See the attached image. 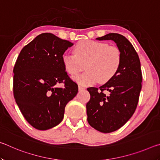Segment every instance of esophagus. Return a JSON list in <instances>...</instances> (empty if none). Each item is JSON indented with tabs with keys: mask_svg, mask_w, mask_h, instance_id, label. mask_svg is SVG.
<instances>
[{
	"mask_svg": "<svg viewBox=\"0 0 160 160\" xmlns=\"http://www.w3.org/2000/svg\"><path fill=\"white\" fill-rule=\"evenodd\" d=\"M78 90H79V91H81V90H85V88H84V87H82V86L79 85V86H78Z\"/></svg>",
	"mask_w": 160,
	"mask_h": 160,
	"instance_id": "esophagus-1",
	"label": "esophagus"
}]
</instances>
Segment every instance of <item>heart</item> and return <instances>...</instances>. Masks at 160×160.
<instances>
[{
    "label": "heart",
    "mask_w": 160,
    "mask_h": 160,
    "mask_svg": "<svg viewBox=\"0 0 160 160\" xmlns=\"http://www.w3.org/2000/svg\"><path fill=\"white\" fill-rule=\"evenodd\" d=\"M121 60L118 47L90 39L80 41L75 46L74 54L65 53L61 57L65 70L72 76L82 70L85 64L87 71L74 78L84 86L109 81L118 72Z\"/></svg>",
    "instance_id": "b5f03b06"
}]
</instances>
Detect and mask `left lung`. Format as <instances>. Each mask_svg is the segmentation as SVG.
<instances>
[{"label": "left lung", "mask_w": 160, "mask_h": 160, "mask_svg": "<svg viewBox=\"0 0 160 160\" xmlns=\"http://www.w3.org/2000/svg\"><path fill=\"white\" fill-rule=\"evenodd\" d=\"M97 39L112 40L122 55L120 68L113 78L99 88H88L90 94L86 104L88 123L107 133L121 128L134 113L142 88V71L136 51L123 35L109 33Z\"/></svg>", "instance_id": "1"}]
</instances>
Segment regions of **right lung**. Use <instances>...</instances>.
Here are the masks:
<instances>
[{
	"mask_svg": "<svg viewBox=\"0 0 160 160\" xmlns=\"http://www.w3.org/2000/svg\"><path fill=\"white\" fill-rule=\"evenodd\" d=\"M72 45L51 33H42L19 54L13 69V94L22 114L36 129L48 130L60 123L68 102L78 93L77 83L61 61ZM59 83L64 84L63 88L55 86Z\"/></svg>",
	"mask_w": 160,
	"mask_h": 160,
	"instance_id": "obj_1",
	"label": "right lung"
}]
</instances>
